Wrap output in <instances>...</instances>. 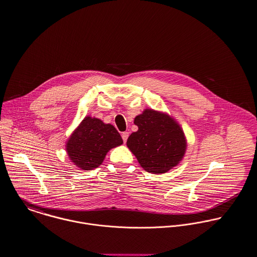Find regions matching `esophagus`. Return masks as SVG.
Returning a JSON list of instances; mask_svg holds the SVG:
<instances>
[{"label":"esophagus","mask_w":257,"mask_h":257,"mask_svg":"<svg viewBox=\"0 0 257 257\" xmlns=\"http://www.w3.org/2000/svg\"><path fill=\"white\" fill-rule=\"evenodd\" d=\"M122 139H123V141H124V143H126V141H127V139H128V137H129V133L128 132H123L122 133Z\"/></svg>","instance_id":"1"}]
</instances>
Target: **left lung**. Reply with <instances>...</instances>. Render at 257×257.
Wrapping results in <instances>:
<instances>
[{
  "label": "left lung",
  "instance_id": "obj_1",
  "mask_svg": "<svg viewBox=\"0 0 257 257\" xmlns=\"http://www.w3.org/2000/svg\"><path fill=\"white\" fill-rule=\"evenodd\" d=\"M138 131L133 132L127 147L141 167L152 174H163L184 158L187 140L179 123L166 113L145 109L134 119Z\"/></svg>",
  "mask_w": 257,
  "mask_h": 257
}]
</instances>
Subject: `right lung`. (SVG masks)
I'll return each mask as SVG.
<instances>
[{
    "label": "right lung",
    "mask_w": 257,
    "mask_h": 257,
    "mask_svg": "<svg viewBox=\"0 0 257 257\" xmlns=\"http://www.w3.org/2000/svg\"><path fill=\"white\" fill-rule=\"evenodd\" d=\"M123 144V140L111 124L86 116L70 135L66 152L79 169L89 171L102 164L107 152Z\"/></svg>",
    "instance_id": "add662e5"
}]
</instances>
